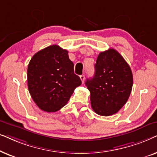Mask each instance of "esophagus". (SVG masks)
I'll use <instances>...</instances> for the list:
<instances>
[{
  "instance_id": "1",
  "label": "esophagus",
  "mask_w": 157,
  "mask_h": 157,
  "mask_svg": "<svg viewBox=\"0 0 157 157\" xmlns=\"http://www.w3.org/2000/svg\"><path fill=\"white\" fill-rule=\"evenodd\" d=\"M80 78H81V81H82V83H84V80H85V76H84V75H81Z\"/></svg>"
}]
</instances>
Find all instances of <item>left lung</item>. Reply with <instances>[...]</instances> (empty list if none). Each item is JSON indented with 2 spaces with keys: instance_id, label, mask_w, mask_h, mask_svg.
Instances as JSON below:
<instances>
[{
  "instance_id": "obj_1",
  "label": "left lung",
  "mask_w": 157,
  "mask_h": 157,
  "mask_svg": "<svg viewBox=\"0 0 157 157\" xmlns=\"http://www.w3.org/2000/svg\"><path fill=\"white\" fill-rule=\"evenodd\" d=\"M85 84L91 93L93 110L108 117L117 113L127 101L132 89V72L122 56L110 48L98 56L95 74Z\"/></svg>"
}]
</instances>
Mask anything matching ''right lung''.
I'll use <instances>...</instances> for the list:
<instances>
[{
	"mask_svg": "<svg viewBox=\"0 0 157 157\" xmlns=\"http://www.w3.org/2000/svg\"><path fill=\"white\" fill-rule=\"evenodd\" d=\"M74 66L68 51L58 45L46 47L32 57L28 66V87L40 109L56 112L67 104L81 84Z\"/></svg>",
	"mask_w": 157,
	"mask_h": 157,
	"instance_id": "add662e5",
	"label": "right lung"
}]
</instances>
